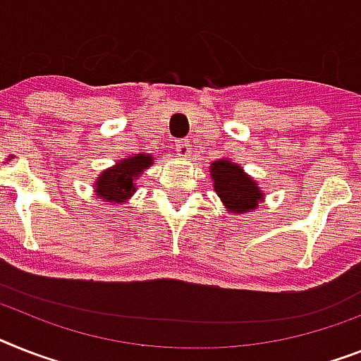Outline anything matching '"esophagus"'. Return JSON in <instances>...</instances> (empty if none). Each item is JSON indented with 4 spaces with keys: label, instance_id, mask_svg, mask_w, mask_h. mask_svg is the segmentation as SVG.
I'll return each mask as SVG.
<instances>
[{
    "label": "esophagus",
    "instance_id": "34e87169",
    "mask_svg": "<svg viewBox=\"0 0 361 361\" xmlns=\"http://www.w3.org/2000/svg\"><path fill=\"white\" fill-rule=\"evenodd\" d=\"M175 151L178 157H188L190 154V142L188 140H177L175 142Z\"/></svg>",
    "mask_w": 361,
    "mask_h": 361
}]
</instances>
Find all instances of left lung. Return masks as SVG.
I'll use <instances>...</instances> for the list:
<instances>
[{
    "label": "left lung",
    "mask_w": 361,
    "mask_h": 361,
    "mask_svg": "<svg viewBox=\"0 0 361 361\" xmlns=\"http://www.w3.org/2000/svg\"><path fill=\"white\" fill-rule=\"evenodd\" d=\"M212 178L217 195L231 212H249L258 207L262 199L260 190L241 171L240 166L231 160H217L212 166Z\"/></svg>",
    "instance_id": "1"
}]
</instances>
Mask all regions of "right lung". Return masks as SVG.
Returning <instances> with one entry per match:
<instances>
[{
	"instance_id": "add662e5",
	"label": "right lung",
	"mask_w": 361,
	"mask_h": 361,
	"mask_svg": "<svg viewBox=\"0 0 361 361\" xmlns=\"http://www.w3.org/2000/svg\"><path fill=\"white\" fill-rule=\"evenodd\" d=\"M151 164H153V160L149 154H138V157L121 160L116 168L106 169L99 175L97 183H95L97 195L105 199L106 202H123L136 190L134 178L138 177L145 168H149Z\"/></svg>"
}]
</instances>
